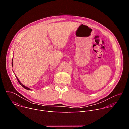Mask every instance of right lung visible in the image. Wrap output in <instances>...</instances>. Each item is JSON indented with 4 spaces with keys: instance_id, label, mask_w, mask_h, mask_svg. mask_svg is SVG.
<instances>
[{
    "instance_id": "obj_1",
    "label": "right lung",
    "mask_w": 129,
    "mask_h": 129,
    "mask_svg": "<svg viewBox=\"0 0 129 129\" xmlns=\"http://www.w3.org/2000/svg\"><path fill=\"white\" fill-rule=\"evenodd\" d=\"M13 59H12V67H13ZM14 72V71H13ZM15 74V73H14ZM15 76H16V78H17V80H18V82H19V83L24 88H25V89H27V90H31V89H30V88H28V87H27L26 86H24V85H23L21 82H20V81H19V80L18 79V78H17V77L15 75Z\"/></svg>"
}]
</instances>
